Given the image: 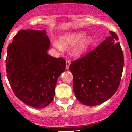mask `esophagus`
Here are the masks:
<instances>
[{"mask_svg": "<svg viewBox=\"0 0 132 132\" xmlns=\"http://www.w3.org/2000/svg\"><path fill=\"white\" fill-rule=\"evenodd\" d=\"M70 63H71L70 61H69V60H67V61H66V70H68V69H69V66H70Z\"/></svg>", "mask_w": 132, "mask_h": 132, "instance_id": "esophagus-1", "label": "esophagus"}]
</instances>
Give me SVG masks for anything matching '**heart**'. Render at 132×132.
<instances>
[{
    "label": "heart",
    "instance_id": "1",
    "mask_svg": "<svg viewBox=\"0 0 132 132\" xmlns=\"http://www.w3.org/2000/svg\"><path fill=\"white\" fill-rule=\"evenodd\" d=\"M85 35L84 31H76L62 34L55 46L58 48L66 49L75 44L70 52L71 55L75 57H80L87 51L94 42L93 36H85Z\"/></svg>",
    "mask_w": 132,
    "mask_h": 132
}]
</instances>
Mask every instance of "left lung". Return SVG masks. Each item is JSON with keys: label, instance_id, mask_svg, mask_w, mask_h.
<instances>
[{"label": "left lung", "instance_id": "1", "mask_svg": "<svg viewBox=\"0 0 132 132\" xmlns=\"http://www.w3.org/2000/svg\"><path fill=\"white\" fill-rule=\"evenodd\" d=\"M98 47L70 65L77 99L87 106H95L111 98L119 86L124 65L118 37L109 31Z\"/></svg>", "mask_w": 132, "mask_h": 132}]
</instances>
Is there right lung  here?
<instances>
[{"label":"right lung","instance_id":"right-lung-1","mask_svg":"<svg viewBox=\"0 0 132 132\" xmlns=\"http://www.w3.org/2000/svg\"><path fill=\"white\" fill-rule=\"evenodd\" d=\"M50 41L45 30H20L7 47L6 72L16 96L41 109L54 100L57 81L66 69L62 58L48 54Z\"/></svg>","mask_w":132,"mask_h":132}]
</instances>
